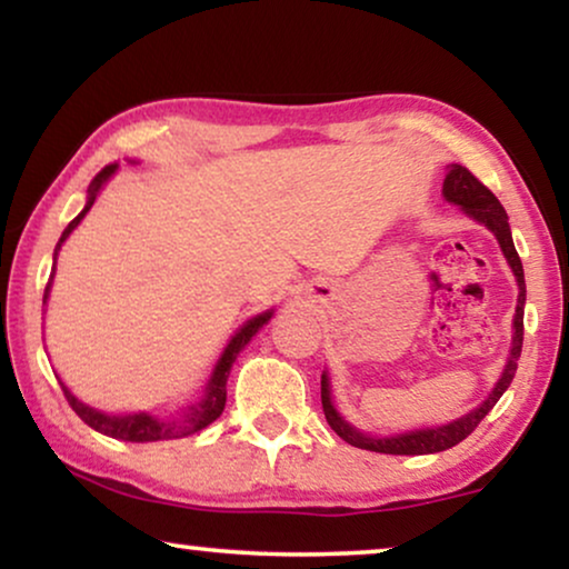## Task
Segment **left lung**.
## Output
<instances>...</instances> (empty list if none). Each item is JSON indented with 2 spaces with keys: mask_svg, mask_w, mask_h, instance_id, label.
Segmentation results:
<instances>
[{
  "mask_svg": "<svg viewBox=\"0 0 569 569\" xmlns=\"http://www.w3.org/2000/svg\"><path fill=\"white\" fill-rule=\"evenodd\" d=\"M442 197H446L448 204H456L466 217H471L473 222L485 224V228L492 232L500 243V251L508 261V267L516 277L518 284V306H516V316H512V341H510V355L505 360V368L497 378V383L492 391L487 393V399L473 407L471 411H466L453 422L446 425H430V427H415V430H403V432H391V435H370L362 432L360 427H355L349 419L341 415L333 403L331 396V378L329 370L321 372V403H323V415L326 422L331 425V430L339 435L341 440H347L349 446L362 448V450H376V453H388V456H427V453H440V450H448L458 446V442L469 438L481 419H485L500 396L508 391V386L512 383L518 370V357H520V347H523V308H526V277H523V263H520V256L516 251V243H512V232H510V222H508V212L505 207L497 201L492 191L487 189L485 183H479L469 170L463 166H448L446 181H442Z\"/></svg>",
  "mask_w": 569,
  "mask_h": 569,
  "instance_id": "8db88e82",
  "label": "left lung"
}]
</instances>
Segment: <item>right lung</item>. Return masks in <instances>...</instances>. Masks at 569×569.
I'll return each mask as SVG.
<instances>
[{
    "instance_id": "add662e5",
    "label": "right lung",
    "mask_w": 569,
    "mask_h": 569,
    "mask_svg": "<svg viewBox=\"0 0 569 569\" xmlns=\"http://www.w3.org/2000/svg\"><path fill=\"white\" fill-rule=\"evenodd\" d=\"M129 162H137V160H129ZM116 170H119V162L106 166L96 178H92V183L88 186V201H84L82 212L67 224L64 232H61L59 243H57V248H53V269H51V279H49V284H46V292H43V306H49L53 274H57V256L61 251V246L67 243V238L72 236L77 224L84 220V214H88L90 207L96 204L98 193L103 191V186L116 176ZM271 316H274V308L263 310V313H256L248 318V321L240 326L236 333H232V337L228 339V345H224V349L220 352V357H217L214 368H212V372H209V378H207L204 388H201L199 399L189 401L186 407L178 409L176 415L162 417V415H152V411H147V409L127 411V415H113V411L96 409V407H90V403L77 399V396L69 391L67 383L61 378H59V386L67 396L69 407L77 411V417H80L84 425H90L96 432L108 435V438H116L123 442H158V440L189 438V435L204 430V427L212 425L214 419L222 415L224 401H228V378H230L232 365H236L238 355L248 347V341H251L256 333H259L263 326L271 321Z\"/></svg>"
}]
</instances>
